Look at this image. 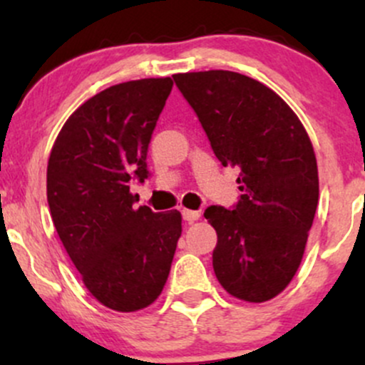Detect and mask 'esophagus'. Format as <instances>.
I'll list each match as a JSON object with an SVG mask.
<instances>
[{"mask_svg": "<svg viewBox=\"0 0 365 365\" xmlns=\"http://www.w3.org/2000/svg\"><path fill=\"white\" fill-rule=\"evenodd\" d=\"M182 216L183 220L188 221V223H194L200 217V212L199 211H192V209H182Z\"/></svg>", "mask_w": 365, "mask_h": 365, "instance_id": "esophagus-1", "label": "esophagus"}]
</instances>
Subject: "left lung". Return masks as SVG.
I'll return each mask as SVG.
<instances>
[{
	"instance_id": "8db88e82",
	"label": "left lung",
	"mask_w": 365,
	"mask_h": 365,
	"mask_svg": "<svg viewBox=\"0 0 365 365\" xmlns=\"http://www.w3.org/2000/svg\"><path fill=\"white\" fill-rule=\"evenodd\" d=\"M223 166L240 170L237 206H209L212 267L245 302L282 293L302 262L319 199L312 142L292 108L264 83L228 70L173 75Z\"/></svg>"
}]
</instances>
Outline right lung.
<instances>
[{
	"label": "right lung",
	"mask_w": 365,
	"mask_h": 365,
	"mask_svg": "<svg viewBox=\"0 0 365 365\" xmlns=\"http://www.w3.org/2000/svg\"><path fill=\"white\" fill-rule=\"evenodd\" d=\"M173 81L111 86L72 113L49 154L48 204L66 254L98 302L135 312L161 295L182 235L175 209L135 207L148 148Z\"/></svg>",
	"instance_id": "right-lung-1"
}]
</instances>
